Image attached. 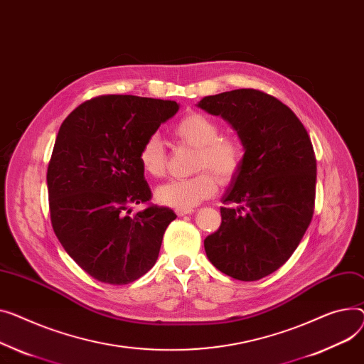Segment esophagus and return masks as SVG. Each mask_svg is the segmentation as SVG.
Returning <instances> with one entry per match:
<instances>
[{
	"instance_id": "esophagus-1",
	"label": "esophagus",
	"mask_w": 364,
	"mask_h": 364,
	"mask_svg": "<svg viewBox=\"0 0 364 364\" xmlns=\"http://www.w3.org/2000/svg\"><path fill=\"white\" fill-rule=\"evenodd\" d=\"M193 212H195V209H176V213H177L178 216L190 215V213H193Z\"/></svg>"
}]
</instances>
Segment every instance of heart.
Returning a JSON list of instances; mask_svg holds the SVG:
<instances>
[{"mask_svg":"<svg viewBox=\"0 0 364 364\" xmlns=\"http://www.w3.org/2000/svg\"><path fill=\"white\" fill-rule=\"evenodd\" d=\"M174 136L198 149L196 169H210L224 183L231 181L240 171L245 159V148L235 137H224L221 127L202 112L184 115L173 129ZM139 161L143 171L151 177H162L165 173V152L156 134L149 136L140 148ZM218 190V180L210 171L195 177L171 180L155 191L158 203L176 209H193Z\"/></svg>","mask_w":364,"mask_h":364,"instance_id":"1","label":"heart"}]
</instances>
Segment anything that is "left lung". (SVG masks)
<instances>
[{"label": "left lung", "instance_id": "1", "mask_svg": "<svg viewBox=\"0 0 364 364\" xmlns=\"http://www.w3.org/2000/svg\"><path fill=\"white\" fill-rule=\"evenodd\" d=\"M198 107L223 117L245 148L238 174L223 196V223L205 238L216 269L257 281L279 269L311 221L316 158L297 115L274 96L237 89L206 96Z\"/></svg>", "mask_w": 364, "mask_h": 364}]
</instances>
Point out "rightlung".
<instances>
[{"mask_svg":"<svg viewBox=\"0 0 364 364\" xmlns=\"http://www.w3.org/2000/svg\"><path fill=\"white\" fill-rule=\"evenodd\" d=\"M178 109L176 101L108 95L83 102L63 121L46 174L53 228L95 279L124 285L158 259L174 210L149 206L127 213L130 205L151 199L141 144Z\"/></svg>","mask_w":364,"mask_h":364,"instance_id":"obj_1","label":"right lung"}]
</instances>
